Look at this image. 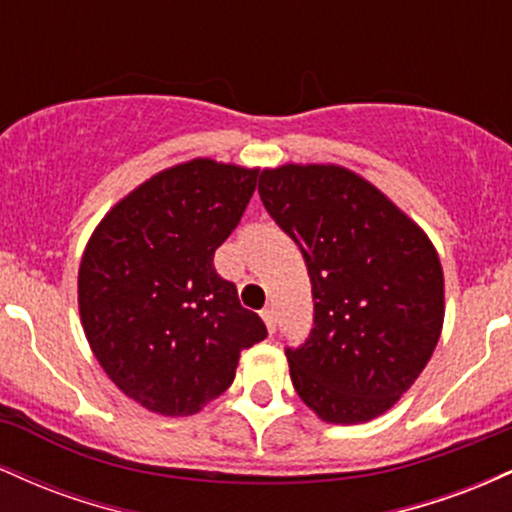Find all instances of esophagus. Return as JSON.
Here are the masks:
<instances>
[{
    "label": "esophagus",
    "mask_w": 512,
    "mask_h": 512,
    "mask_svg": "<svg viewBox=\"0 0 512 512\" xmlns=\"http://www.w3.org/2000/svg\"><path fill=\"white\" fill-rule=\"evenodd\" d=\"M262 320H264V325H267L269 334H274L276 332V313H274V308H264L262 310Z\"/></svg>",
    "instance_id": "34e87169"
}]
</instances>
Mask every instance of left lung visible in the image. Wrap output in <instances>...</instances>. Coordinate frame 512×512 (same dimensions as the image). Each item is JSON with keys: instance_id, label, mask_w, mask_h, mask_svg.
Masks as SVG:
<instances>
[{"instance_id": "obj_1", "label": "left lung", "mask_w": 512, "mask_h": 512, "mask_svg": "<svg viewBox=\"0 0 512 512\" xmlns=\"http://www.w3.org/2000/svg\"><path fill=\"white\" fill-rule=\"evenodd\" d=\"M257 190L313 284V332L286 349L293 387L327 424H366L414 385L436 349L438 252L419 223L344 166L264 168Z\"/></svg>"}]
</instances>
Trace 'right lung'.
<instances>
[{
	"label": "right lung",
	"mask_w": 512,
	"mask_h": 512,
	"mask_svg": "<svg viewBox=\"0 0 512 512\" xmlns=\"http://www.w3.org/2000/svg\"><path fill=\"white\" fill-rule=\"evenodd\" d=\"M257 173L211 158L178 163L134 187L88 238L84 334L117 390L154 414H197L231 387L240 351L267 337L214 269Z\"/></svg>",
	"instance_id": "right-lung-1"
}]
</instances>
